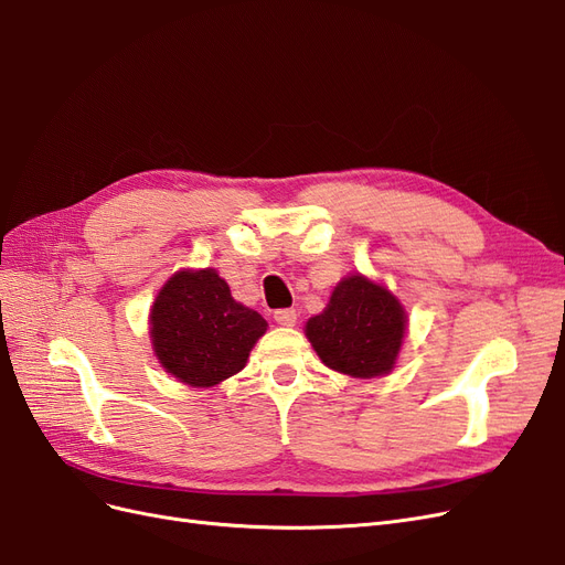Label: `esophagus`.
<instances>
[{"mask_svg": "<svg viewBox=\"0 0 565 565\" xmlns=\"http://www.w3.org/2000/svg\"><path fill=\"white\" fill-rule=\"evenodd\" d=\"M275 321H277L279 326H296L298 312H296V309H277V312H275Z\"/></svg>", "mask_w": 565, "mask_h": 565, "instance_id": "esophagus-1", "label": "esophagus"}]
</instances>
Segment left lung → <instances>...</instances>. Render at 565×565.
Wrapping results in <instances>:
<instances>
[{
	"instance_id": "8db88e82",
	"label": "left lung",
	"mask_w": 565,
	"mask_h": 565,
	"mask_svg": "<svg viewBox=\"0 0 565 565\" xmlns=\"http://www.w3.org/2000/svg\"><path fill=\"white\" fill-rule=\"evenodd\" d=\"M406 312L385 286L344 277L321 315L305 326V335L326 366L352 375L377 377L394 369L406 335Z\"/></svg>"
}]
</instances>
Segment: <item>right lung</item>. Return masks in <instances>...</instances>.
<instances>
[{"instance_id":"1","label":"right lung","mask_w":565,"mask_h":565,"mask_svg":"<svg viewBox=\"0 0 565 565\" xmlns=\"http://www.w3.org/2000/svg\"><path fill=\"white\" fill-rule=\"evenodd\" d=\"M267 321L230 294L217 271L180 269L150 312L152 350L163 371L190 387H213L239 373Z\"/></svg>"}]
</instances>
